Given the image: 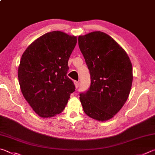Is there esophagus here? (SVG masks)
<instances>
[{"mask_svg": "<svg viewBox=\"0 0 155 155\" xmlns=\"http://www.w3.org/2000/svg\"><path fill=\"white\" fill-rule=\"evenodd\" d=\"M74 84H75V86H76V88H78V87L80 85V83L78 82V81H74Z\"/></svg>", "mask_w": 155, "mask_h": 155, "instance_id": "34e87169", "label": "esophagus"}]
</instances>
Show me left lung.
<instances>
[{
  "label": "left lung",
  "instance_id": "left-lung-1",
  "mask_svg": "<svg viewBox=\"0 0 155 155\" xmlns=\"http://www.w3.org/2000/svg\"><path fill=\"white\" fill-rule=\"evenodd\" d=\"M78 46L89 70L91 85L80 94L87 115L95 120L113 117L127 100L133 81L129 56L106 33L93 32L79 36Z\"/></svg>",
  "mask_w": 155,
  "mask_h": 155
}]
</instances>
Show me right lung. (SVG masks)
Returning a JSON list of instances; mask_svg holds the SVG:
<instances>
[{
  "label": "right lung",
  "instance_id": "obj_1",
  "mask_svg": "<svg viewBox=\"0 0 155 155\" xmlns=\"http://www.w3.org/2000/svg\"><path fill=\"white\" fill-rule=\"evenodd\" d=\"M77 41L76 36L53 31L34 41L21 56L18 68L21 91L40 117L60 114L75 91L67 73Z\"/></svg>",
  "mask_w": 155,
  "mask_h": 155
}]
</instances>
